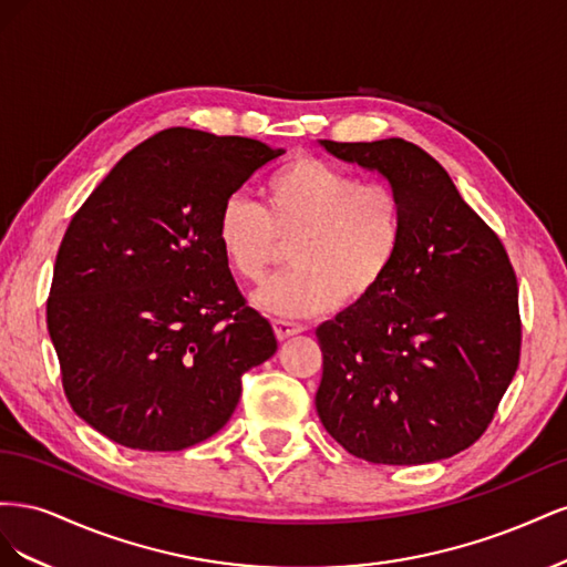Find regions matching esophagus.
<instances>
[{"mask_svg":"<svg viewBox=\"0 0 567 567\" xmlns=\"http://www.w3.org/2000/svg\"><path fill=\"white\" fill-rule=\"evenodd\" d=\"M305 329L300 323H293V321H284V319H277L274 321V333H277V338L279 340H286V338H290V336H296V333H302Z\"/></svg>","mask_w":567,"mask_h":567,"instance_id":"obj_1","label":"esophagus"}]
</instances>
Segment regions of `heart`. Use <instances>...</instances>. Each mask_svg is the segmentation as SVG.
I'll return each instance as SVG.
<instances>
[{"label": "heart", "mask_w": 567, "mask_h": 567, "mask_svg": "<svg viewBox=\"0 0 567 567\" xmlns=\"http://www.w3.org/2000/svg\"><path fill=\"white\" fill-rule=\"evenodd\" d=\"M262 208L244 194L219 205L215 236L238 279L257 284L288 244L290 269L255 296L277 317L357 307L379 290L404 244L398 188L362 182L333 163L298 156L262 186Z\"/></svg>", "instance_id": "1"}]
</instances>
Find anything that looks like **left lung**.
<instances>
[{"label":"left lung","mask_w":567,"mask_h":567,"mask_svg":"<svg viewBox=\"0 0 567 567\" xmlns=\"http://www.w3.org/2000/svg\"><path fill=\"white\" fill-rule=\"evenodd\" d=\"M381 173L404 203V244L375 293L317 329V414L352 456L450 458L480 440L520 362L518 281L504 244L416 144L319 142Z\"/></svg>","instance_id":"8db88e82"}]
</instances>
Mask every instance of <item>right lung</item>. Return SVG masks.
<instances>
[{
  "label": "right lung",
  "instance_id": "right-lung-1",
  "mask_svg": "<svg viewBox=\"0 0 567 567\" xmlns=\"http://www.w3.org/2000/svg\"><path fill=\"white\" fill-rule=\"evenodd\" d=\"M281 148L169 127L120 161L71 219L47 329L75 414L130 450L213 437L241 375L277 352L221 257L219 205Z\"/></svg>",
  "mask_w": 567,
  "mask_h": 567
}]
</instances>
